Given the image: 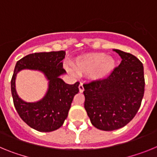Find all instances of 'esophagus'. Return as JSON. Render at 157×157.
I'll list each match as a JSON object with an SVG mask.
<instances>
[{
    "label": "esophagus",
    "instance_id": "34e87169",
    "mask_svg": "<svg viewBox=\"0 0 157 157\" xmlns=\"http://www.w3.org/2000/svg\"><path fill=\"white\" fill-rule=\"evenodd\" d=\"M78 89H79V92L80 93H82L84 91V86H83V84L82 83H80L79 86H78Z\"/></svg>",
    "mask_w": 157,
    "mask_h": 157
}]
</instances>
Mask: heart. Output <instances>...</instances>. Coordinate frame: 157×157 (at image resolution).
I'll use <instances>...</instances> for the list:
<instances>
[{"instance_id":"obj_1","label":"heart","mask_w":157,"mask_h":157,"mask_svg":"<svg viewBox=\"0 0 157 157\" xmlns=\"http://www.w3.org/2000/svg\"><path fill=\"white\" fill-rule=\"evenodd\" d=\"M78 74L92 73L94 79H103L114 70L116 62L103 52H94L79 56L72 63Z\"/></svg>"}]
</instances>
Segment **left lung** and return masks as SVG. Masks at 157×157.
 I'll use <instances>...</instances> for the list:
<instances>
[{"instance_id":"obj_1","label":"left lung","mask_w":157,"mask_h":157,"mask_svg":"<svg viewBox=\"0 0 157 157\" xmlns=\"http://www.w3.org/2000/svg\"><path fill=\"white\" fill-rule=\"evenodd\" d=\"M122 58L109 77L84 84V107L91 123L111 131L126 126L137 114L145 92L143 64L132 54L114 49Z\"/></svg>"}]
</instances>
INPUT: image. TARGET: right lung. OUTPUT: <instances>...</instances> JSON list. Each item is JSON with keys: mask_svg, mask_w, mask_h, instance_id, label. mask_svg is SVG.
Here are the masks:
<instances>
[{"mask_svg": "<svg viewBox=\"0 0 157 157\" xmlns=\"http://www.w3.org/2000/svg\"><path fill=\"white\" fill-rule=\"evenodd\" d=\"M64 57V51L34 52L19 59L14 69L11 80L14 106L20 118L29 127L41 132L53 131L63 125L73 98L79 91L78 82L69 85L59 78L66 72L62 63ZM23 69L40 70L50 81L48 91L41 101L34 103L26 102L17 95L15 77L17 72Z\"/></svg>", "mask_w": 157, "mask_h": 157, "instance_id": "1", "label": "right lung"}]
</instances>
